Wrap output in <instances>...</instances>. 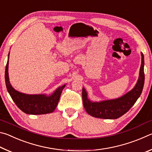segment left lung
Listing matches in <instances>:
<instances>
[{"mask_svg": "<svg viewBox=\"0 0 152 152\" xmlns=\"http://www.w3.org/2000/svg\"><path fill=\"white\" fill-rule=\"evenodd\" d=\"M141 55V64L140 76L137 84L132 91L116 99L107 100L101 102H92L87 97V92L82 88V102L86 111L92 117L100 119H115L127 113L135 103L142 92L145 74H144V56Z\"/></svg>", "mask_w": 152, "mask_h": 152, "instance_id": "1", "label": "left lung"}]
</instances>
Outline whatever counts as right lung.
I'll list each match as a JSON object with an SVG mask.
<instances>
[{"mask_svg":"<svg viewBox=\"0 0 152 152\" xmlns=\"http://www.w3.org/2000/svg\"><path fill=\"white\" fill-rule=\"evenodd\" d=\"M9 58L5 68V83L10 96L17 106L23 112L29 115H43L52 113L56 109L60 100L61 92L65 84L58 88L50 96L45 94H27L21 93L12 88L10 84L8 73Z\"/></svg>","mask_w":152,"mask_h":152,"instance_id":"obj_1","label":"right lung"}]
</instances>
